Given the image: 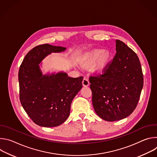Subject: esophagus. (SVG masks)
I'll return each instance as SVG.
<instances>
[{
  "instance_id": "34e87169",
  "label": "esophagus",
  "mask_w": 157,
  "mask_h": 157,
  "mask_svg": "<svg viewBox=\"0 0 157 157\" xmlns=\"http://www.w3.org/2000/svg\"><path fill=\"white\" fill-rule=\"evenodd\" d=\"M82 83V85L84 86H85V87H87V86H88L89 85V81L88 79H87L86 78H84L83 79Z\"/></svg>"
}]
</instances>
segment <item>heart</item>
<instances>
[{
	"label": "heart",
	"mask_w": 157,
	"mask_h": 157,
	"mask_svg": "<svg viewBox=\"0 0 157 157\" xmlns=\"http://www.w3.org/2000/svg\"><path fill=\"white\" fill-rule=\"evenodd\" d=\"M111 59V54L109 51H104L101 49H96L86 53L82 57L81 64L89 68L94 63L93 70L96 73L104 71L108 66Z\"/></svg>",
	"instance_id": "heart-1"
}]
</instances>
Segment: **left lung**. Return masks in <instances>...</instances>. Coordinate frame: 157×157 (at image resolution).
Wrapping results in <instances>:
<instances>
[{"instance_id":"8db88e82","label":"left lung","mask_w":157,"mask_h":157,"mask_svg":"<svg viewBox=\"0 0 157 157\" xmlns=\"http://www.w3.org/2000/svg\"><path fill=\"white\" fill-rule=\"evenodd\" d=\"M116 47L117 53L104 74L89 78L96 113L109 122L123 119L133 113L144 86L137 54L119 40Z\"/></svg>"}]
</instances>
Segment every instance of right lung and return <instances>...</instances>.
Instances as JSON below:
<instances>
[{
    "instance_id": "1",
    "label": "right lung",
    "mask_w": 157,
    "mask_h": 157,
    "mask_svg": "<svg viewBox=\"0 0 157 157\" xmlns=\"http://www.w3.org/2000/svg\"><path fill=\"white\" fill-rule=\"evenodd\" d=\"M43 44L25 56L18 72L20 101L28 116L38 125L56 127L70 116L71 104L81 90L82 76L69 77L63 71L43 75L39 64L52 53L66 50Z\"/></svg>"
}]
</instances>
